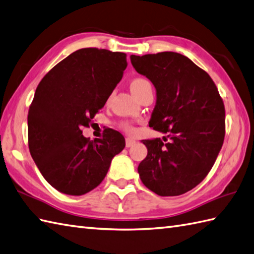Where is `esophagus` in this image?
<instances>
[{"label": "esophagus", "mask_w": 254, "mask_h": 254, "mask_svg": "<svg viewBox=\"0 0 254 254\" xmlns=\"http://www.w3.org/2000/svg\"><path fill=\"white\" fill-rule=\"evenodd\" d=\"M134 143H136V140L132 138H126V148H130Z\"/></svg>", "instance_id": "esophagus-1"}]
</instances>
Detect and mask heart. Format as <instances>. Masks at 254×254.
I'll return each instance as SVG.
<instances>
[{
  "mask_svg": "<svg viewBox=\"0 0 254 254\" xmlns=\"http://www.w3.org/2000/svg\"><path fill=\"white\" fill-rule=\"evenodd\" d=\"M150 88H152L150 81L148 79H145V78H142V77L134 78V79L130 83L131 92L133 93V95L136 98L138 97V95L141 94L143 91H145L146 89H150ZM123 127L128 132H131L133 130V128L130 125H128V124H124Z\"/></svg>",
  "mask_w": 254,
  "mask_h": 254,
  "instance_id": "obj_1",
  "label": "heart"
}]
</instances>
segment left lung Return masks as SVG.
<instances>
[{
  "label": "left lung",
  "mask_w": 254,
  "mask_h": 254,
  "mask_svg": "<svg viewBox=\"0 0 254 254\" xmlns=\"http://www.w3.org/2000/svg\"><path fill=\"white\" fill-rule=\"evenodd\" d=\"M130 61L156 90L149 125L170 139L142 140L148 155L138 166L140 179L162 196L186 193L205 178L222 149L223 100L212 78L187 56L161 52Z\"/></svg>",
  "instance_id": "left-lung-1"
}]
</instances>
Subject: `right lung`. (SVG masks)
Returning <instances> with one entry per match:
<instances>
[{
    "mask_svg": "<svg viewBox=\"0 0 254 254\" xmlns=\"http://www.w3.org/2000/svg\"><path fill=\"white\" fill-rule=\"evenodd\" d=\"M127 67L126 54L86 48L55 65L38 84L28 112V144L44 179L62 193L81 195L102 183L125 138L111 128L89 140V127Z\"/></svg>",
    "mask_w": 254,
    "mask_h": 254,
    "instance_id": "add662e5",
    "label": "right lung"
}]
</instances>
